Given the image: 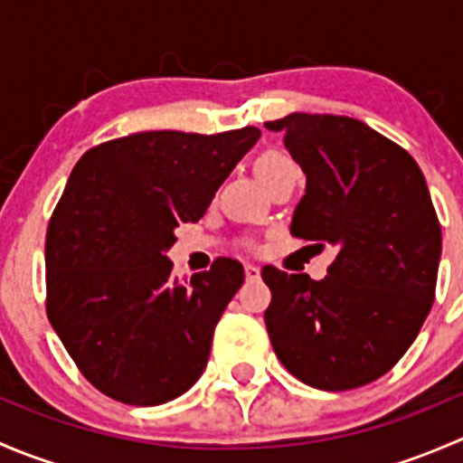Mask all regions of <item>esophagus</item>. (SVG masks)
I'll return each instance as SVG.
<instances>
[{
	"mask_svg": "<svg viewBox=\"0 0 463 463\" xmlns=\"http://www.w3.org/2000/svg\"><path fill=\"white\" fill-rule=\"evenodd\" d=\"M244 273H246V279H260V266L246 264Z\"/></svg>",
	"mask_w": 463,
	"mask_h": 463,
	"instance_id": "34e87169",
	"label": "esophagus"
}]
</instances>
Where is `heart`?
<instances>
[{"label": "heart", "instance_id": "1", "mask_svg": "<svg viewBox=\"0 0 463 463\" xmlns=\"http://www.w3.org/2000/svg\"><path fill=\"white\" fill-rule=\"evenodd\" d=\"M293 161L287 156V154L278 152V149H269V152H261L258 158H255V172H258L261 184H266L269 179L278 176L279 172L291 170Z\"/></svg>", "mask_w": 463, "mask_h": 463}]
</instances>
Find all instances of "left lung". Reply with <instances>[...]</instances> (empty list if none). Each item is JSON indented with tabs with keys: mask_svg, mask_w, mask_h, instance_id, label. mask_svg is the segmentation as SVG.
<instances>
[{
	"mask_svg": "<svg viewBox=\"0 0 463 463\" xmlns=\"http://www.w3.org/2000/svg\"><path fill=\"white\" fill-rule=\"evenodd\" d=\"M264 125L284 132L307 175L291 235L338 249L322 279L261 269L270 345L307 385H367L401 361L432 309L441 226L423 172L363 120L288 114Z\"/></svg>",
	"mask_w": 463,
	"mask_h": 463,
	"instance_id": "1",
	"label": "left lung"
}]
</instances>
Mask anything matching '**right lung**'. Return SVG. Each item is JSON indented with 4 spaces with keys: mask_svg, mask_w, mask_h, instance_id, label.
Here are the masks:
<instances>
[{
    "mask_svg": "<svg viewBox=\"0 0 463 463\" xmlns=\"http://www.w3.org/2000/svg\"><path fill=\"white\" fill-rule=\"evenodd\" d=\"M260 134L138 132L96 145L73 167L46 228V316L109 399L161 405L203 374L244 266L219 258L179 279L165 250L179 223L203 217Z\"/></svg>",
    "mask_w": 463,
    "mask_h": 463,
    "instance_id": "right-lung-1",
    "label": "right lung"
}]
</instances>
